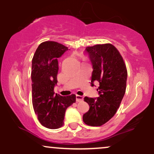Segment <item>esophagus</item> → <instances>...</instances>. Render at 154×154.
Here are the masks:
<instances>
[{
  "mask_svg": "<svg viewBox=\"0 0 154 154\" xmlns=\"http://www.w3.org/2000/svg\"><path fill=\"white\" fill-rule=\"evenodd\" d=\"M84 99V97L81 96V95H76V101L77 102H81Z\"/></svg>",
  "mask_w": 154,
  "mask_h": 154,
  "instance_id": "obj_1",
  "label": "esophagus"
}]
</instances>
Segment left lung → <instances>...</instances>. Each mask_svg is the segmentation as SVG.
<instances>
[{"label": "left lung", "mask_w": 154, "mask_h": 154, "mask_svg": "<svg viewBox=\"0 0 154 154\" xmlns=\"http://www.w3.org/2000/svg\"><path fill=\"white\" fill-rule=\"evenodd\" d=\"M84 53L92 65L91 85L98 82L99 97H85L89 110L83 116L88 125L101 126L111 119L119 109L125 93L126 66L118 50L110 44L86 47Z\"/></svg>", "instance_id": "8db88e82"}]
</instances>
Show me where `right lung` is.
Here are the masks:
<instances>
[{"label":"right lung","instance_id":"add662e5","mask_svg":"<svg viewBox=\"0 0 154 154\" xmlns=\"http://www.w3.org/2000/svg\"><path fill=\"white\" fill-rule=\"evenodd\" d=\"M68 50L60 43L47 41L39 45L32 60L33 109L40 123L48 129L62 127L66 110L76 101L75 94L62 97L53 91L57 83V59Z\"/></svg>","mask_w":154,"mask_h":154}]
</instances>
